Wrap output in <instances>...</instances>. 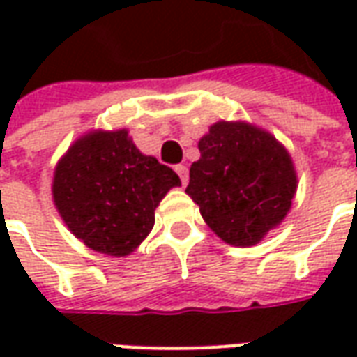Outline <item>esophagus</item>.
<instances>
[{
  "instance_id": "obj_1",
  "label": "esophagus",
  "mask_w": 357,
  "mask_h": 357,
  "mask_svg": "<svg viewBox=\"0 0 357 357\" xmlns=\"http://www.w3.org/2000/svg\"><path fill=\"white\" fill-rule=\"evenodd\" d=\"M176 172H178L181 183H183V185H187V179H189V170H187V166H183V164H178V166H176Z\"/></svg>"
}]
</instances>
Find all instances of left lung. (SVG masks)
I'll return each mask as SVG.
<instances>
[{"label": "left lung", "mask_w": 357, "mask_h": 357, "mask_svg": "<svg viewBox=\"0 0 357 357\" xmlns=\"http://www.w3.org/2000/svg\"><path fill=\"white\" fill-rule=\"evenodd\" d=\"M185 193L218 237L252 247L283 222L296 193V172L287 149L247 122H216L199 141Z\"/></svg>", "instance_id": "1"}]
</instances>
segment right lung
<instances>
[{"instance_id": "add662e5", "label": "right lung", "mask_w": 357, "mask_h": 357, "mask_svg": "<svg viewBox=\"0 0 357 357\" xmlns=\"http://www.w3.org/2000/svg\"><path fill=\"white\" fill-rule=\"evenodd\" d=\"M178 174L145 156L126 130L91 132L59 160L53 201L68 229L86 247L128 256L155 225V210Z\"/></svg>"}]
</instances>
